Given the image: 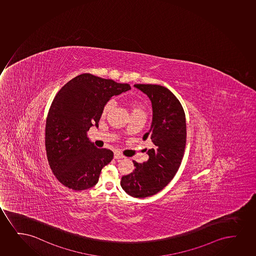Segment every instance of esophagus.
<instances>
[{
    "label": "esophagus",
    "mask_w": 256,
    "mask_h": 256,
    "mask_svg": "<svg viewBox=\"0 0 256 256\" xmlns=\"http://www.w3.org/2000/svg\"><path fill=\"white\" fill-rule=\"evenodd\" d=\"M114 158L115 159H121L124 158V156L123 154H121L120 152H114Z\"/></svg>",
    "instance_id": "34e87169"
}]
</instances>
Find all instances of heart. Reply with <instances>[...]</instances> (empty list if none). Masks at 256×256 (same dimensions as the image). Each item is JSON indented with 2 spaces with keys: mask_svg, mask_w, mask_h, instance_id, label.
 Here are the masks:
<instances>
[{
  "mask_svg": "<svg viewBox=\"0 0 256 256\" xmlns=\"http://www.w3.org/2000/svg\"><path fill=\"white\" fill-rule=\"evenodd\" d=\"M114 104H115V101L114 100L108 101L104 106L103 110H102V116H106L110 112V109L114 106ZM132 114L133 112H142V104L138 103V102H134V103L132 104Z\"/></svg>",
  "mask_w": 256,
  "mask_h": 256,
  "instance_id": "b5f03b06",
  "label": "heart"
}]
</instances>
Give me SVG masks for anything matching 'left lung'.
<instances>
[{"instance_id": "left-lung-1", "label": "left lung", "mask_w": 256, "mask_h": 256, "mask_svg": "<svg viewBox=\"0 0 256 256\" xmlns=\"http://www.w3.org/2000/svg\"><path fill=\"white\" fill-rule=\"evenodd\" d=\"M152 101V123L142 140H152L147 150L149 159L142 164L133 161L135 170L123 176L120 184L133 198L156 194L172 181L181 165L186 146V120L181 103L168 88L159 84H136Z\"/></svg>"}]
</instances>
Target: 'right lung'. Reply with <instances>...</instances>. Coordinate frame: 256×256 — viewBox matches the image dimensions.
<instances>
[{"instance_id":"right-lung-1","label":"right lung","mask_w":256,"mask_h":256,"mask_svg":"<svg viewBox=\"0 0 256 256\" xmlns=\"http://www.w3.org/2000/svg\"><path fill=\"white\" fill-rule=\"evenodd\" d=\"M130 89L129 84L83 74L56 94L46 122V150L52 173L66 187L78 191L94 187L114 158L110 150L94 146L88 132L98 126L110 98Z\"/></svg>"}]
</instances>
